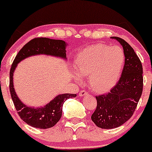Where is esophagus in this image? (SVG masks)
Wrapping results in <instances>:
<instances>
[{
	"mask_svg": "<svg viewBox=\"0 0 152 152\" xmlns=\"http://www.w3.org/2000/svg\"><path fill=\"white\" fill-rule=\"evenodd\" d=\"M87 94H88V91H85V90H81L79 93L80 96H86V95H87Z\"/></svg>",
	"mask_w": 152,
	"mask_h": 152,
	"instance_id": "obj_1",
	"label": "esophagus"
}]
</instances>
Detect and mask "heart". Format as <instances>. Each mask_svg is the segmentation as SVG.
Instances as JSON below:
<instances>
[{"label":"heart","instance_id":"1","mask_svg":"<svg viewBox=\"0 0 152 152\" xmlns=\"http://www.w3.org/2000/svg\"><path fill=\"white\" fill-rule=\"evenodd\" d=\"M125 63V54L118 46L94 45L78 54L73 78L81 82V76L89 75L90 87L96 92H104L116 84Z\"/></svg>","mask_w":152,"mask_h":152}]
</instances>
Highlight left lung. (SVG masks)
I'll list each match as a JSON object with an SVG mask.
<instances>
[{"instance_id": "8db88e82", "label": "left lung", "mask_w": 152, "mask_h": 152, "mask_svg": "<svg viewBox=\"0 0 152 152\" xmlns=\"http://www.w3.org/2000/svg\"><path fill=\"white\" fill-rule=\"evenodd\" d=\"M123 46L125 64L122 75L110 92L96 96L97 104L91 121L104 129L118 128L133 115L143 91V68L132 47L121 38L112 37Z\"/></svg>"}]
</instances>
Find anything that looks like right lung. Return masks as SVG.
I'll use <instances>...</instances> for the list:
<instances>
[{"label": "right lung", "mask_w": 152, "mask_h": 152, "mask_svg": "<svg viewBox=\"0 0 152 152\" xmlns=\"http://www.w3.org/2000/svg\"><path fill=\"white\" fill-rule=\"evenodd\" d=\"M67 43L61 39H52L38 37L31 39L20 50L15 58L10 70V92L18 114L22 121L34 128L46 129L57 123L62 115L64 102L69 98L76 96L73 94H58L53 100L43 107H28L24 104L16 94L14 87L13 76L18 63L33 56L47 55L66 60V49Z\"/></svg>", "instance_id": "obj_1"}]
</instances>
